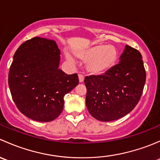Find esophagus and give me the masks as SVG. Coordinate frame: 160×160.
Listing matches in <instances>:
<instances>
[{"label":"esophagus","mask_w":160,"mask_h":160,"mask_svg":"<svg viewBox=\"0 0 160 160\" xmlns=\"http://www.w3.org/2000/svg\"><path fill=\"white\" fill-rule=\"evenodd\" d=\"M78 77H79V81H80V83L83 82V80H84V77H83V76L82 75V74H79Z\"/></svg>","instance_id":"34e87169"}]
</instances>
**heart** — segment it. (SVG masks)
Wrapping results in <instances>:
<instances>
[{
    "label": "heart",
    "instance_id": "b5f03b06",
    "mask_svg": "<svg viewBox=\"0 0 160 160\" xmlns=\"http://www.w3.org/2000/svg\"><path fill=\"white\" fill-rule=\"evenodd\" d=\"M79 59L86 62L88 72L94 75H102L109 72L118 60V51L114 46L97 44L77 53ZM67 59L73 62V58L67 54Z\"/></svg>",
    "mask_w": 160,
    "mask_h": 160
}]
</instances>
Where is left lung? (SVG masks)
I'll list each match as a JSON object with an SVG mask.
<instances>
[{
    "instance_id": "1",
    "label": "left lung",
    "mask_w": 160,
    "mask_h": 160,
    "mask_svg": "<svg viewBox=\"0 0 160 160\" xmlns=\"http://www.w3.org/2000/svg\"><path fill=\"white\" fill-rule=\"evenodd\" d=\"M142 56L126 45L119 63L109 72L84 79L86 105L89 113L101 122H111L131 112L139 101L146 83Z\"/></svg>"
}]
</instances>
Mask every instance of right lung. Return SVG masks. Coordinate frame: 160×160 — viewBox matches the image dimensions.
Returning a JSON list of instances; mask_svg holds the SVG:
<instances>
[{
    "mask_svg": "<svg viewBox=\"0 0 160 160\" xmlns=\"http://www.w3.org/2000/svg\"><path fill=\"white\" fill-rule=\"evenodd\" d=\"M59 55L56 42L40 37L27 40L14 53L8 74L11 97L32 120L48 122L59 117L64 96L79 83L77 73L59 69Z\"/></svg>",
    "mask_w": 160,
    "mask_h": 160,
    "instance_id": "obj_1",
    "label": "right lung"
}]
</instances>
